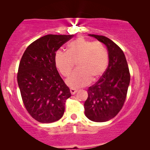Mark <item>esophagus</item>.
Returning a JSON list of instances; mask_svg holds the SVG:
<instances>
[{
	"instance_id": "esophagus-1",
	"label": "esophagus",
	"mask_w": 150,
	"mask_h": 150,
	"mask_svg": "<svg viewBox=\"0 0 150 150\" xmlns=\"http://www.w3.org/2000/svg\"><path fill=\"white\" fill-rule=\"evenodd\" d=\"M78 91V90L75 89H70V93L74 95V94H75L76 92Z\"/></svg>"
}]
</instances>
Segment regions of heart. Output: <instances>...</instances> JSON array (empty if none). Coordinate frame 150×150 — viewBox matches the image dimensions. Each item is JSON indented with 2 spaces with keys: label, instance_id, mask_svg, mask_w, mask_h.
<instances>
[{
  "label": "heart",
  "instance_id": "obj_1",
  "mask_svg": "<svg viewBox=\"0 0 150 150\" xmlns=\"http://www.w3.org/2000/svg\"><path fill=\"white\" fill-rule=\"evenodd\" d=\"M54 60L57 68L65 77L70 75L76 63L78 69L66 83L69 87L79 88L103 75L108 66V55L102 42L79 38L69 43L67 52L57 51Z\"/></svg>",
  "mask_w": 150,
  "mask_h": 150
}]
</instances>
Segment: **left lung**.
Segmentation results:
<instances>
[{
  "mask_svg": "<svg viewBox=\"0 0 150 150\" xmlns=\"http://www.w3.org/2000/svg\"><path fill=\"white\" fill-rule=\"evenodd\" d=\"M106 45L108 52V65L105 72L87 89L88 98L84 104L89 120L104 122L115 117L126 100L130 74L123 50L109 38L89 35Z\"/></svg>",
  "mask_w": 150,
  "mask_h": 150,
  "instance_id": "left-lung-1",
  "label": "left lung"
}]
</instances>
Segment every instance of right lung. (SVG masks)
<instances>
[{
  "label": "right lung",
  "instance_id": "1",
  "mask_svg": "<svg viewBox=\"0 0 150 150\" xmlns=\"http://www.w3.org/2000/svg\"><path fill=\"white\" fill-rule=\"evenodd\" d=\"M74 35H47L31 43L24 51L17 74L24 105L40 123L62 117L69 89L57 71L55 53Z\"/></svg>",
  "mask_w": 150,
  "mask_h": 150
}]
</instances>
